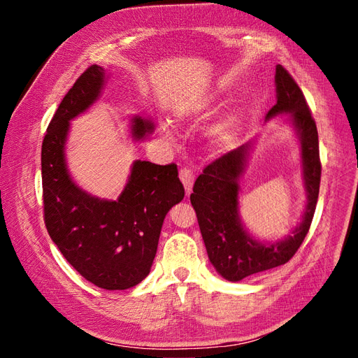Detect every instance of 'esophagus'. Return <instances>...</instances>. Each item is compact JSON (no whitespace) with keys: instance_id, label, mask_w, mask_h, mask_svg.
Segmentation results:
<instances>
[{"instance_id":"1","label":"esophagus","mask_w":358,"mask_h":358,"mask_svg":"<svg viewBox=\"0 0 358 358\" xmlns=\"http://www.w3.org/2000/svg\"><path fill=\"white\" fill-rule=\"evenodd\" d=\"M179 178L183 183V187H185L187 194L189 196L191 191H192V185H194V173H192V170L188 169V167L180 169L179 170Z\"/></svg>"}]
</instances>
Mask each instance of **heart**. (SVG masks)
Wrapping results in <instances>:
<instances>
[{"instance_id": "b5f03b06", "label": "heart", "mask_w": 358, "mask_h": 358, "mask_svg": "<svg viewBox=\"0 0 358 358\" xmlns=\"http://www.w3.org/2000/svg\"><path fill=\"white\" fill-rule=\"evenodd\" d=\"M210 106V101H203L199 104V109H206V107ZM234 136V124L233 122H227L222 127H220L216 129V134H215V142L221 145V146H227L229 145Z\"/></svg>"}]
</instances>
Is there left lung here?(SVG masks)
<instances>
[{"mask_svg": "<svg viewBox=\"0 0 358 358\" xmlns=\"http://www.w3.org/2000/svg\"><path fill=\"white\" fill-rule=\"evenodd\" d=\"M275 86L276 104L268 110L267 119L280 113H291V122L301 142L308 206L294 234L276 243H259L243 230L237 215V197L249 145L227 152L206 166L189 196L210 263L216 272L231 282L288 263L305 241L318 201L321 161L317 124L299 85L279 64L276 66Z\"/></svg>", "mask_w": 358, "mask_h": 358, "instance_id": "left-lung-1", "label": "left lung"}]
</instances>
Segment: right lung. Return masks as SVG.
Masks as SVG:
<instances>
[{"label": "right lung", "mask_w": 358, "mask_h": 358, "mask_svg": "<svg viewBox=\"0 0 358 358\" xmlns=\"http://www.w3.org/2000/svg\"><path fill=\"white\" fill-rule=\"evenodd\" d=\"M104 70L86 69L64 96L41 145L43 212L50 239L64 258L94 285L127 289L149 275L162 222L185 189L178 166L136 161L116 201L100 200L71 180L64 157L69 121L99 99ZM152 124L133 119V136L152 133Z\"/></svg>", "instance_id": "add662e5"}]
</instances>
